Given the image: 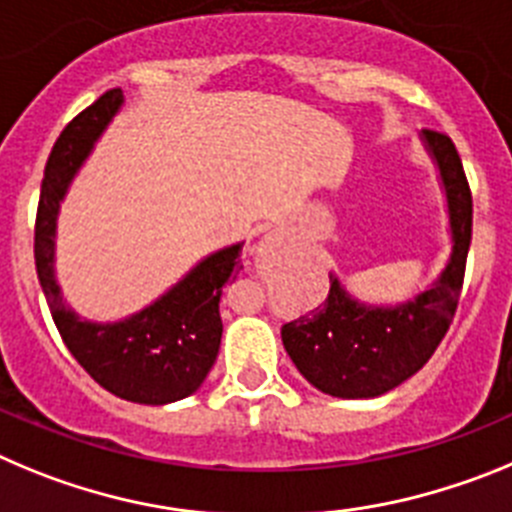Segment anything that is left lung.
<instances>
[{"label": "left lung", "instance_id": "left-lung-1", "mask_svg": "<svg viewBox=\"0 0 512 512\" xmlns=\"http://www.w3.org/2000/svg\"><path fill=\"white\" fill-rule=\"evenodd\" d=\"M421 140L439 168L449 209L451 255L436 283L413 301L367 306L329 275L326 301L280 329L298 372L334 398H377L398 388L431 359L457 311L472 242V193L454 142L434 130H423Z\"/></svg>", "mask_w": 512, "mask_h": 512}]
</instances>
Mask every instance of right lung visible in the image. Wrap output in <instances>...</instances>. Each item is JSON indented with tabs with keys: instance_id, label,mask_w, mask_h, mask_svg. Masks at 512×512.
<instances>
[{
	"instance_id": "add662e5",
	"label": "right lung",
	"mask_w": 512,
	"mask_h": 512,
	"mask_svg": "<svg viewBox=\"0 0 512 512\" xmlns=\"http://www.w3.org/2000/svg\"><path fill=\"white\" fill-rule=\"evenodd\" d=\"M122 104V89L101 94L55 140L45 163L35 219V267L55 326L78 365L117 398L165 405L196 393L214 367L222 344V288L242 270L239 255L245 242L211 252L158 301L114 324L78 319V313L63 303L61 285L55 280L58 209L68 183Z\"/></svg>"
}]
</instances>
